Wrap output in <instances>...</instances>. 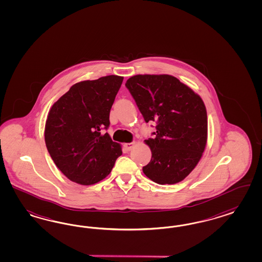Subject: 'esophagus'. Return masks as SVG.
<instances>
[{
  "mask_svg": "<svg viewBox=\"0 0 262 262\" xmlns=\"http://www.w3.org/2000/svg\"><path fill=\"white\" fill-rule=\"evenodd\" d=\"M134 145H135V143H127V144H124V147L126 150L129 151L134 147Z\"/></svg>",
  "mask_w": 262,
  "mask_h": 262,
  "instance_id": "obj_1",
  "label": "esophagus"
}]
</instances>
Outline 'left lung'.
Returning a JSON list of instances; mask_svg holds the SVG:
<instances>
[{
	"label": "left lung",
	"mask_w": 262,
	"mask_h": 262,
	"mask_svg": "<svg viewBox=\"0 0 262 262\" xmlns=\"http://www.w3.org/2000/svg\"><path fill=\"white\" fill-rule=\"evenodd\" d=\"M145 122L155 121V139L145 140L151 159L144 174L158 184L182 182L198 164L208 139L201 97L170 75H136L125 83Z\"/></svg>",
	"instance_id": "8db88e82"
}]
</instances>
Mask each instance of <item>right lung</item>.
I'll list each match as a JSON object with an SVG mask.
<instances>
[{
    "mask_svg": "<svg viewBox=\"0 0 262 262\" xmlns=\"http://www.w3.org/2000/svg\"><path fill=\"white\" fill-rule=\"evenodd\" d=\"M123 77L107 76L74 84L49 110L45 141L49 155L70 181L97 184L112 172L121 145L103 130Z\"/></svg>",
    "mask_w": 262,
    "mask_h": 262,
    "instance_id": "1",
    "label": "right lung"
}]
</instances>
